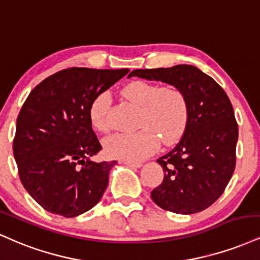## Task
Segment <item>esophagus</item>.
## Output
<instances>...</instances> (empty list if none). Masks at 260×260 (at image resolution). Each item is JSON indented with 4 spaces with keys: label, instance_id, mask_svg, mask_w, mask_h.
Segmentation results:
<instances>
[{
    "label": "esophagus",
    "instance_id": "esophagus-1",
    "mask_svg": "<svg viewBox=\"0 0 260 260\" xmlns=\"http://www.w3.org/2000/svg\"><path fill=\"white\" fill-rule=\"evenodd\" d=\"M123 163L125 164L126 167H130V168H140L142 167V163H140V161H129V160H124Z\"/></svg>",
    "mask_w": 260,
    "mask_h": 260
}]
</instances>
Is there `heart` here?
Masks as SVG:
<instances>
[{
	"mask_svg": "<svg viewBox=\"0 0 260 260\" xmlns=\"http://www.w3.org/2000/svg\"><path fill=\"white\" fill-rule=\"evenodd\" d=\"M123 96L141 107L139 125L133 134H115L105 141L106 153L118 159L139 161L154 153L159 145L175 141L182 135L188 121V102L185 93L175 86L159 87L153 82L137 80L121 91ZM111 94L103 92L90 106V120L100 133L111 130Z\"/></svg>",
	"mask_w": 260,
	"mask_h": 260,
	"instance_id": "b5f03b06",
	"label": "heart"
}]
</instances>
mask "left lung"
<instances>
[{
	"label": "left lung",
	"mask_w": 260,
	"mask_h": 260,
	"mask_svg": "<svg viewBox=\"0 0 260 260\" xmlns=\"http://www.w3.org/2000/svg\"><path fill=\"white\" fill-rule=\"evenodd\" d=\"M130 76L180 88L188 102V121L181 140L159 159L161 184L151 192L160 208L178 214L202 212L221 196L235 166L239 126L226 92L193 66L136 69Z\"/></svg>",
	"instance_id": "left-lung-1"
}]
</instances>
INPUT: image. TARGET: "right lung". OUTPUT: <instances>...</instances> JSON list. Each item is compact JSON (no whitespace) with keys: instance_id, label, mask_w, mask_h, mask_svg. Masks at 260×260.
I'll return each mask as SVG.
<instances>
[{"instance_id":"add662e5","label":"right lung","mask_w":260,"mask_h":260,"mask_svg":"<svg viewBox=\"0 0 260 260\" xmlns=\"http://www.w3.org/2000/svg\"><path fill=\"white\" fill-rule=\"evenodd\" d=\"M129 69L68 68L30 92L17 118L13 153L24 188L42 208L74 218L96 206L117 163L91 160L102 149L90 106Z\"/></svg>"}]
</instances>
